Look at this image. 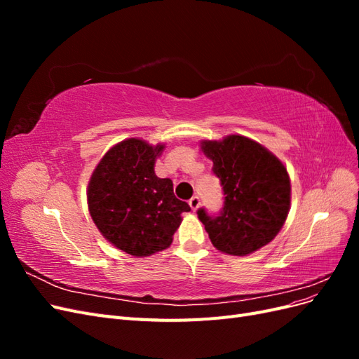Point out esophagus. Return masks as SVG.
<instances>
[{
  "mask_svg": "<svg viewBox=\"0 0 359 359\" xmlns=\"http://www.w3.org/2000/svg\"><path fill=\"white\" fill-rule=\"evenodd\" d=\"M189 205H190V208L193 210V211H196L199 206H201V199L198 198V196H193L190 201H189Z\"/></svg>",
  "mask_w": 359,
  "mask_h": 359,
  "instance_id": "1",
  "label": "esophagus"
}]
</instances>
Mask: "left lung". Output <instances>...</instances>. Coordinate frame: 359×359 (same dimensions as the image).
<instances>
[{"label":"left lung","mask_w":359,"mask_h":359,"mask_svg":"<svg viewBox=\"0 0 359 359\" xmlns=\"http://www.w3.org/2000/svg\"><path fill=\"white\" fill-rule=\"evenodd\" d=\"M201 147L212 160L224 194L217 215L198 210L212 245L227 255L245 256L273 241L290 208V181L283 163L240 135L219 142L203 140Z\"/></svg>","instance_id":"1"}]
</instances>
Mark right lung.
Segmentation results:
<instances>
[{"label": "right lung", "mask_w": 359, "mask_h": 359, "mask_svg": "<svg viewBox=\"0 0 359 359\" xmlns=\"http://www.w3.org/2000/svg\"><path fill=\"white\" fill-rule=\"evenodd\" d=\"M165 145L126 139L97 165L88 184V208L102 235L132 256H151L170 245L187 202L177 199L169 178H158L156 158Z\"/></svg>", "instance_id": "right-lung-1"}]
</instances>
